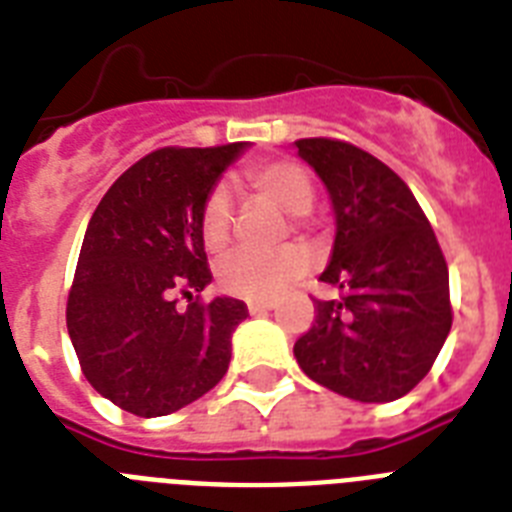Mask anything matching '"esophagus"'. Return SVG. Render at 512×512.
Instances as JSON below:
<instances>
[{
  "mask_svg": "<svg viewBox=\"0 0 512 512\" xmlns=\"http://www.w3.org/2000/svg\"><path fill=\"white\" fill-rule=\"evenodd\" d=\"M273 307H276L273 302H247L249 315H263V312H270Z\"/></svg>",
  "mask_w": 512,
  "mask_h": 512,
  "instance_id": "34e87169",
  "label": "esophagus"
}]
</instances>
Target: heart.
I'll return each mask as SVG.
<instances>
[{"label":"heart","mask_w":512,"mask_h":512,"mask_svg":"<svg viewBox=\"0 0 512 512\" xmlns=\"http://www.w3.org/2000/svg\"><path fill=\"white\" fill-rule=\"evenodd\" d=\"M249 190L286 216H304L315 203V184L307 171L294 161H265L247 171ZM234 208L226 187H216L200 213V236L210 252H223L231 242ZM299 229V218L294 221ZM307 255L299 249H281L276 255H234L221 265V286L229 294L252 302L278 299L291 283L307 273Z\"/></svg>","instance_id":"obj_1"}]
</instances>
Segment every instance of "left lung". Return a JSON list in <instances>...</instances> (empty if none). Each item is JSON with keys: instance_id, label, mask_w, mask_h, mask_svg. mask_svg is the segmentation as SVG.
Wrapping results in <instances>:
<instances>
[{"instance_id": "1", "label": "left lung", "mask_w": 512, "mask_h": 512, "mask_svg": "<svg viewBox=\"0 0 512 512\" xmlns=\"http://www.w3.org/2000/svg\"><path fill=\"white\" fill-rule=\"evenodd\" d=\"M333 203L336 242L312 328L294 343L304 375L351 401L388 403L424 380L450 333L448 265L401 176L351 143L296 140Z\"/></svg>"}]
</instances>
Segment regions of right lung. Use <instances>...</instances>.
Wrapping results in <instances>:
<instances>
[{"label":"right lung","instance_id":"right-lung-1","mask_svg":"<svg viewBox=\"0 0 512 512\" xmlns=\"http://www.w3.org/2000/svg\"><path fill=\"white\" fill-rule=\"evenodd\" d=\"M247 143L161 148L124 171L85 229L67 299L83 375L135 416H166L216 388L247 304L192 299L213 281L200 213ZM188 299L175 304L178 294Z\"/></svg>","mask_w":512,"mask_h":512}]
</instances>
